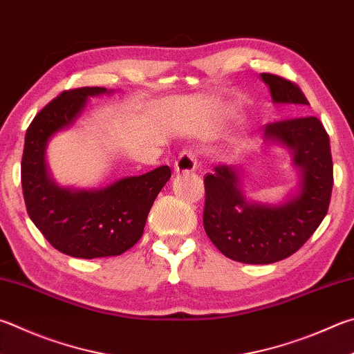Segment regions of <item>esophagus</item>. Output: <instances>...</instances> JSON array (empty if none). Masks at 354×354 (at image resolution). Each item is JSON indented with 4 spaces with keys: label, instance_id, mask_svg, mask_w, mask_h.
Masks as SVG:
<instances>
[{
    "label": "esophagus",
    "instance_id": "obj_1",
    "mask_svg": "<svg viewBox=\"0 0 354 354\" xmlns=\"http://www.w3.org/2000/svg\"><path fill=\"white\" fill-rule=\"evenodd\" d=\"M196 169V156L192 150H184L175 160L176 173H190Z\"/></svg>",
    "mask_w": 354,
    "mask_h": 354
}]
</instances>
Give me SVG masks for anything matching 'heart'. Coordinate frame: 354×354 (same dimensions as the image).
<instances>
[{"instance_id":"b5f03b06","label":"heart","mask_w":354,"mask_h":354,"mask_svg":"<svg viewBox=\"0 0 354 354\" xmlns=\"http://www.w3.org/2000/svg\"><path fill=\"white\" fill-rule=\"evenodd\" d=\"M223 125V122H214V124L210 125V131H216V130H220V127Z\"/></svg>"}]
</instances>
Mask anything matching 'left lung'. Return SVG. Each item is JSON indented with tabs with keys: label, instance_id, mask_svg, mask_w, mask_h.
Returning <instances> with one entry per match:
<instances>
[{
	"label": "left lung",
	"instance_id": "1",
	"mask_svg": "<svg viewBox=\"0 0 354 354\" xmlns=\"http://www.w3.org/2000/svg\"><path fill=\"white\" fill-rule=\"evenodd\" d=\"M272 104L292 105L297 113L310 105L301 89L283 77L260 74ZM265 144L283 147L297 170V181L281 201H252L243 190L236 165H216L204 178V230L230 260L269 265L299 250L316 232L328 212L333 190L330 138L317 118H291L263 128Z\"/></svg>",
	"mask_w": 354,
	"mask_h": 354
}]
</instances>
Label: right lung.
<instances>
[{"label":"right lung","instance_id":"right-lung-1","mask_svg":"<svg viewBox=\"0 0 354 354\" xmlns=\"http://www.w3.org/2000/svg\"><path fill=\"white\" fill-rule=\"evenodd\" d=\"M111 93L100 86L62 93L35 115L24 138L21 185L28 214L57 250L77 259L120 255L133 248L171 176L169 165H162L102 189L63 187L54 181L46 162L49 140L75 124L89 97Z\"/></svg>","mask_w":354,"mask_h":354}]
</instances>
